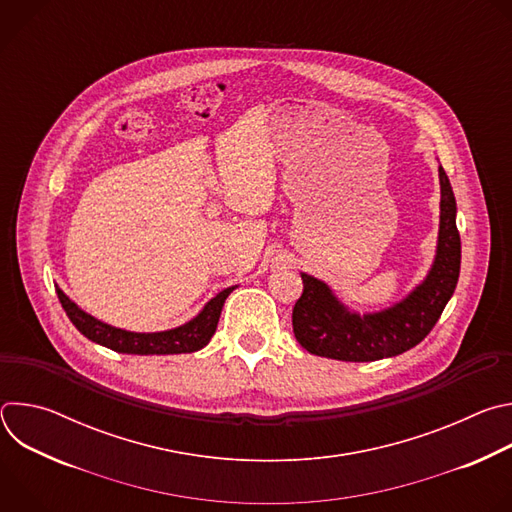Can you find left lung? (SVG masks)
<instances>
[{
  "instance_id": "1",
  "label": "left lung",
  "mask_w": 512,
  "mask_h": 512,
  "mask_svg": "<svg viewBox=\"0 0 512 512\" xmlns=\"http://www.w3.org/2000/svg\"><path fill=\"white\" fill-rule=\"evenodd\" d=\"M440 192V233L431 269L391 308L356 314L334 296L328 283L302 273L304 291L294 306L291 322L298 342L308 352L346 362H371L403 354L431 332L454 296L462 259L456 198L442 166Z\"/></svg>"
}]
</instances>
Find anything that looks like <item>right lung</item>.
<instances>
[{
    "label": "right lung",
    "instance_id": "1",
    "mask_svg": "<svg viewBox=\"0 0 512 512\" xmlns=\"http://www.w3.org/2000/svg\"><path fill=\"white\" fill-rule=\"evenodd\" d=\"M237 289V285L227 287L218 294L194 316L190 322L164 330V332H129L115 326H109L85 310H81L75 302H72L64 291L56 285L58 300L70 318V322L77 326V330L87 336L89 340L107 346L115 352L123 354H182V352H196L204 348L212 334L216 332L218 318H221L225 300L231 296V291Z\"/></svg>",
    "mask_w": 512,
    "mask_h": 512
}]
</instances>
